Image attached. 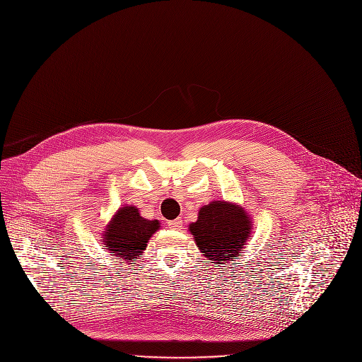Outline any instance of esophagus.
I'll list each match as a JSON object with an SVG mask.
<instances>
[{"instance_id":"1","label":"esophagus","mask_w":362,"mask_h":362,"mask_svg":"<svg viewBox=\"0 0 362 362\" xmlns=\"http://www.w3.org/2000/svg\"><path fill=\"white\" fill-rule=\"evenodd\" d=\"M168 227H170V228H173V230H181V227H182V221H181L180 218L173 220V221H168Z\"/></svg>"}]
</instances>
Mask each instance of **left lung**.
<instances>
[{"instance_id":"obj_1","label":"left lung","mask_w":362,"mask_h":362,"mask_svg":"<svg viewBox=\"0 0 362 362\" xmlns=\"http://www.w3.org/2000/svg\"><path fill=\"white\" fill-rule=\"evenodd\" d=\"M188 230L202 255L218 267L235 261L250 240L252 224L243 206L223 199L201 206L198 220Z\"/></svg>"}]
</instances>
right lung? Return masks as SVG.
I'll list each match as a JSON object with an SVG mask.
<instances>
[{"mask_svg":"<svg viewBox=\"0 0 362 362\" xmlns=\"http://www.w3.org/2000/svg\"><path fill=\"white\" fill-rule=\"evenodd\" d=\"M160 230L158 220H146L134 205L121 206L103 233L105 250L119 259L134 261L147 248L148 240Z\"/></svg>","mask_w":362,"mask_h":362,"instance_id":"add662e5","label":"right lung"}]
</instances>
